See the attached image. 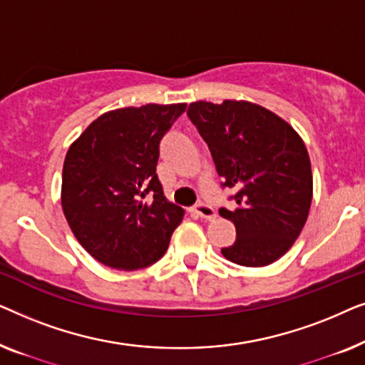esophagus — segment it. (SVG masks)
Here are the masks:
<instances>
[{
    "mask_svg": "<svg viewBox=\"0 0 365 365\" xmlns=\"http://www.w3.org/2000/svg\"><path fill=\"white\" fill-rule=\"evenodd\" d=\"M194 212H196L199 217L207 219V221H211V219L216 217V211H214V209L206 202H199L197 206L194 207Z\"/></svg>",
    "mask_w": 365,
    "mask_h": 365,
    "instance_id": "34e87169",
    "label": "esophagus"
}]
</instances>
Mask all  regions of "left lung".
Here are the masks:
<instances>
[{"mask_svg": "<svg viewBox=\"0 0 365 365\" xmlns=\"http://www.w3.org/2000/svg\"><path fill=\"white\" fill-rule=\"evenodd\" d=\"M187 116L212 154L234 207L219 209L236 226L222 256L246 267L267 266L301 234L312 202L311 159L291 124L249 101L191 103Z\"/></svg>", "mask_w": 365, "mask_h": 365, "instance_id": "left-lung-1", "label": "left lung"}]
</instances>
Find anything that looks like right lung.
<instances>
[{
	"mask_svg": "<svg viewBox=\"0 0 365 365\" xmlns=\"http://www.w3.org/2000/svg\"><path fill=\"white\" fill-rule=\"evenodd\" d=\"M184 111L186 103L114 109L69 146L61 184L64 217L78 242L104 266H151L181 224L184 211L164 197L156 166L159 143Z\"/></svg>",
	"mask_w": 365,
	"mask_h": 365,
	"instance_id": "1",
	"label": "right lung"
}]
</instances>
